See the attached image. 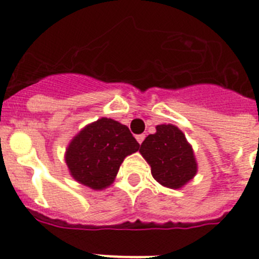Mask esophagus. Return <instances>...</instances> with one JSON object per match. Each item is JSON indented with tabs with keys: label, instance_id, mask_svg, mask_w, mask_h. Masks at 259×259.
Masks as SVG:
<instances>
[{
	"label": "esophagus",
	"instance_id": "esophagus-1",
	"mask_svg": "<svg viewBox=\"0 0 259 259\" xmlns=\"http://www.w3.org/2000/svg\"><path fill=\"white\" fill-rule=\"evenodd\" d=\"M144 139H145V135H137L136 136V140L139 144H143Z\"/></svg>",
	"mask_w": 259,
	"mask_h": 259
}]
</instances>
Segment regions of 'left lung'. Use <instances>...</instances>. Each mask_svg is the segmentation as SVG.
I'll return each instance as SVG.
<instances>
[{
	"instance_id": "left-lung-1",
	"label": "left lung",
	"mask_w": 259,
	"mask_h": 259,
	"mask_svg": "<svg viewBox=\"0 0 259 259\" xmlns=\"http://www.w3.org/2000/svg\"><path fill=\"white\" fill-rule=\"evenodd\" d=\"M140 153L152 167L153 178L167 188H180L197 172L191 145L172 124L157 125V132L143 141Z\"/></svg>"
}]
</instances>
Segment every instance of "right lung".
<instances>
[{"label": "right lung", "instance_id": "1", "mask_svg": "<svg viewBox=\"0 0 259 259\" xmlns=\"http://www.w3.org/2000/svg\"><path fill=\"white\" fill-rule=\"evenodd\" d=\"M139 148L140 144L127 125L101 118L71 141L66 163L75 180L89 188L102 189L114 182L124 158Z\"/></svg>", "mask_w": 259, "mask_h": 259}]
</instances>
